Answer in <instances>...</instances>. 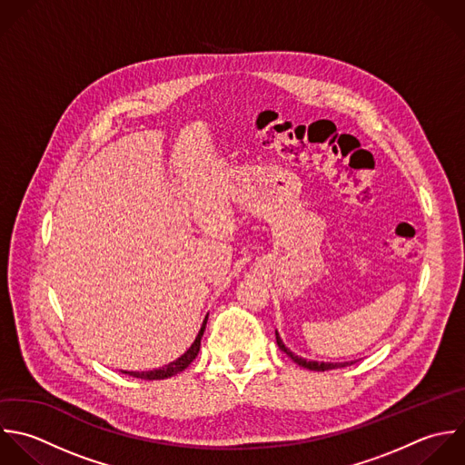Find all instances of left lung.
Wrapping results in <instances>:
<instances>
[{
    "label": "left lung",
    "instance_id": "left-lung-1",
    "mask_svg": "<svg viewBox=\"0 0 465 465\" xmlns=\"http://www.w3.org/2000/svg\"><path fill=\"white\" fill-rule=\"evenodd\" d=\"M275 337H277L279 348H281L295 364H299V366H302V368H306V370H312V371H328V370H339V368L350 366V362H315V361H306V359H302V357L292 353V351L284 346V342H282V339L279 337L277 331H275ZM351 364H353V362H351Z\"/></svg>",
    "mask_w": 465,
    "mask_h": 465
}]
</instances>
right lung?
<instances>
[{"instance_id":"right-lung-1","label":"right lung","mask_w":465,"mask_h":465,"mask_svg":"<svg viewBox=\"0 0 465 465\" xmlns=\"http://www.w3.org/2000/svg\"><path fill=\"white\" fill-rule=\"evenodd\" d=\"M206 321H208V317L204 319V322H203V326H201V330H199V333H197L193 344H192V346L186 350V353L181 355L177 361L170 362V364L164 366V368L153 370V371H124V373L130 375V377H135V379H143V381H163V379H170V377H173V375L184 371V370L195 361V357H197V353H199L201 339H203V333H204V328H206Z\"/></svg>"}]
</instances>
